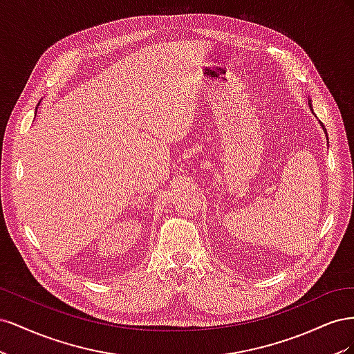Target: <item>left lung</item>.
<instances>
[{
	"label": "left lung",
	"mask_w": 354,
	"mask_h": 354,
	"mask_svg": "<svg viewBox=\"0 0 354 354\" xmlns=\"http://www.w3.org/2000/svg\"><path fill=\"white\" fill-rule=\"evenodd\" d=\"M310 108H312V104H310ZM320 124H322V122H320ZM322 127H324V130H325V125H324V124H322ZM325 133H326V130H325ZM326 136H328V134H326ZM328 143H329V142H328Z\"/></svg>",
	"instance_id": "obj_1"
}]
</instances>
